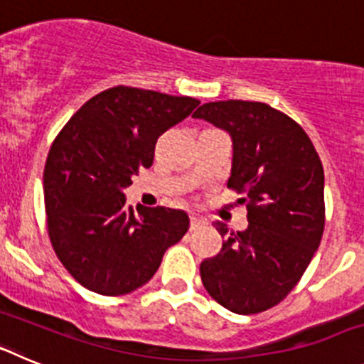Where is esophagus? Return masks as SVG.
<instances>
[{"label": "esophagus", "mask_w": 364, "mask_h": 364, "mask_svg": "<svg viewBox=\"0 0 364 364\" xmlns=\"http://www.w3.org/2000/svg\"><path fill=\"white\" fill-rule=\"evenodd\" d=\"M202 226H205V218L191 215V230H200Z\"/></svg>", "instance_id": "esophagus-1"}]
</instances>
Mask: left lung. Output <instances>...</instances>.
<instances>
[{
  "mask_svg": "<svg viewBox=\"0 0 364 364\" xmlns=\"http://www.w3.org/2000/svg\"><path fill=\"white\" fill-rule=\"evenodd\" d=\"M231 138L228 188L247 210V228L222 222V250L200 264L208 294L233 314H259L290 294L317 252L324 230V171L297 122L260 102L226 100L198 107Z\"/></svg>",
  "mask_w": 364,
  "mask_h": 364,
  "instance_id": "1",
  "label": "left lung"
}]
</instances>
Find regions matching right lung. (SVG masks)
<instances>
[{"label": "right lung", "instance_id": "obj_1", "mask_svg": "<svg viewBox=\"0 0 364 364\" xmlns=\"http://www.w3.org/2000/svg\"><path fill=\"white\" fill-rule=\"evenodd\" d=\"M200 104L136 87L92 96L60 131L43 171L47 228L58 259L83 288L125 295L151 281L189 228L182 210L125 204L162 133Z\"/></svg>", "mask_w": 364, "mask_h": 364}]
</instances>
